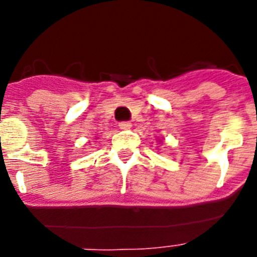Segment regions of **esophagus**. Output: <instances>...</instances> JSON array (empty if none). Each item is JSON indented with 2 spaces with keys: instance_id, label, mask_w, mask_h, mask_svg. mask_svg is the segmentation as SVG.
<instances>
[{
  "instance_id": "1",
  "label": "esophagus",
  "mask_w": 257,
  "mask_h": 257,
  "mask_svg": "<svg viewBox=\"0 0 257 257\" xmlns=\"http://www.w3.org/2000/svg\"><path fill=\"white\" fill-rule=\"evenodd\" d=\"M118 126H120V129H129L132 126V124L129 121H121V122H118Z\"/></svg>"
}]
</instances>
